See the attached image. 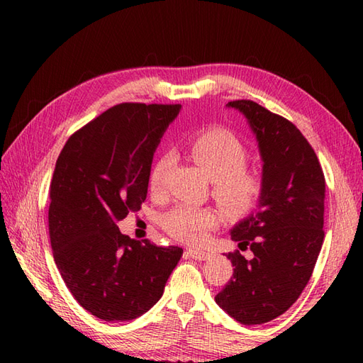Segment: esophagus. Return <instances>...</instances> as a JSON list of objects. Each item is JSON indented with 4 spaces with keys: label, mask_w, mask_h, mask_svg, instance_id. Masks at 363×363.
Masks as SVG:
<instances>
[{
    "label": "esophagus",
    "mask_w": 363,
    "mask_h": 363,
    "mask_svg": "<svg viewBox=\"0 0 363 363\" xmlns=\"http://www.w3.org/2000/svg\"><path fill=\"white\" fill-rule=\"evenodd\" d=\"M186 254H187V257H190V259H195V260H206V259H209V256H211V252H209V251H204V250H195V248H190V250H187V251H186Z\"/></svg>",
    "instance_id": "1"
}]
</instances>
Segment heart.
I'll use <instances>...</instances> for the list:
<instances>
[{"mask_svg": "<svg viewBox=\"0 0 363 363\" xmlns=\"http://www.w3.org/2000/svg\"><path fill=\"white\" fill-rule=\"evenodd\" d=\"M190 154L212 179L213 196L226 212L245 215L251 212L262 195V177L256 169L245 167V145L226 130H211L195 137L190 143ZM172 156L162 154L150 172V189L159 194L164 187ZM167 233L186 243L204 242L218 218L211 209L191 204L176 206L164 217Z\"/></svg>", "mask_w": 363, "mask_h": 363, "instance_id": "heart-1", "label": "heart"}]
</instances>
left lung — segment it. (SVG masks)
Returning a JSON list of instances; mask_svg holds the SVG:
<instances>
[{"label": "left lung", "instance_id": "obj_1", "mask_svg": "<svg viewBox=\"0 0 363 363\" xmlns=\"http://www.w3.org/2000/svg\"><path fill=\"white\" fill-rule=\"evenodd\" d=\"M226 107L240 112L256 137L262 195L230 229L251 257L228 254L234 274L215 303L245 326L262 325L287 311L311 279L325 238L326 184L317 154L293 123L248 99Z\"/></svg>", "mask_w": 363, "mask_h": 363}]
</instances>
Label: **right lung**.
<instances>
[{
    "mask_svg": "<svg viewBox=\"0 0 363 363\" xmlns=\"http://www.w3.org/2000/svg\"><path fill=\"white\" fill-rule=\"evenodd\" d=\"M181 104L123 103L74 133L50 186V240L74 299L104 321H129L164 295L179 246L123 235L117 223L140 211L154 152Z\"/></svg>",
    "mask_w": 363,
    "mask_h": 363,
    "instance_id": "obj_1",
    "label": "right lung"
}]
</instances>
